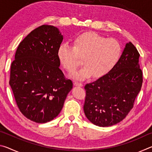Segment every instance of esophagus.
I'll return each mask as SVG.
<instances>
[{"label":"esophagus","instance_id":"34e87169","mask_svg":"<svg viewBox=\"0 0 152 152\" xmlns=\"http://www.w3.org/2000/svg\"><path fill=\"white\" fill-rule=\"evenodd\" d=\"M74 86H80V87L83 86V84L80 83V82H74Z\"/></svg>","mask_w":152,"mask_h":152}]
</instances>
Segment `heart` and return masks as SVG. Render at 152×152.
<instances>
[{
  "label": "heart",
  "mask_w": 152,
  "mask_h": 152,
  "mask_svg": "<svg viewBox=\"0 0 152 152\" xmlns=\"http://www.w3.org/2000/svg\"><path fill=\"white\" fill-rule=\"evenodd\" d=\"M122 48L115 39H106L95 32H86L74 39L73 47L66 43L58 49V57L64 68L70 72L82 64L84 66L72 76L78 80L103 76L119 60Z\"/></svg>",
  "instance_id": "heart-1"
}]
</instances>
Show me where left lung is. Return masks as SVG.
Here are the masks:
<instances>
[{
	"label": "left lung",
	"mask_w": 152,
	"mask_h": 152,
	"mask_svg": "<svg viewBox=\"0 0 152 152\" xmlns=\"http://www.w3.org/2000/svg\"><path fill=\"white\" fill-rule=\"evenodd\" d=\"M139 58L135 46L126 43L111 70L84 86V114L94 125L104 127L117 124L132 109L143 82Z\"/></svg>",
	"instance_id": "left-lung-1"
}]
</instances>
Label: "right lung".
<instances>
[{"mask_svg":"<svg viewBox=\"0 0 152 152\" xmlns=\"http://www.w3.org/2000/svg\"><path fill=\"white\" fill-rule=\"evenodd\" d=\"M63 38L52 25L36 28L19 43L11 64L9 84L17 106L35 123L57 117L73 87L60 69L58 49Z\"/></svg>","mask_w":152,"mask_h":152,"instance_id":"add662e5","label":"right lung"}]
</instances>
